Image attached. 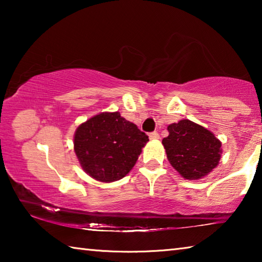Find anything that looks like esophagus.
<instances>
[{"label":"esophagus","mask_w":262,"mask_h":262,"mask_svg":"<svg viewBox=\"0 0 262 262\" xmlns=\"http://www.w3.org/2000/svg\"><path fill=\"white\" fill-rule=\"evenodd\" d=\"M149 139H150V140H158V139H159V134H158L157 132L150 133V134H149Z\"/></svg>","instance_id":"1"}]
</instances>
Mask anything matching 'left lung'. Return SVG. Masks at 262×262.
Wrapping results in <instances>:
<instances>
[{"label":"left lung","mask_w":262,"mask_h":262,"mask_svg":"<svg viewBox=\"0 0 262 262\" xmlns=\"http://www.w3.org/2000/svg\"><path fill=\"white\" fill-rule=\"evenodd\" d=\"M162 143L172 167L187 180H199L219 165L222 142L199 123L188 119L167 126Z\"/></svg>","instance_id":"left-lung-1"}]
</instances>
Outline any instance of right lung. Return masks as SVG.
Here are the masks:
<instances>
[{"mask_svg":"<svg viewBox=\"0 0 262 262\" xmlns=\"http://www.w3.org/2000/svg\"><path fill=\"white\" fill-rule=\"evenodd\" d=\"M148 141L119 112H101L77 127L74 151L86 174L100 183H112L129 173Z\"/></svg>","mask_w":262,"mask_h":262,"instance_id":"1","label":"right lung"}]
</instances>
